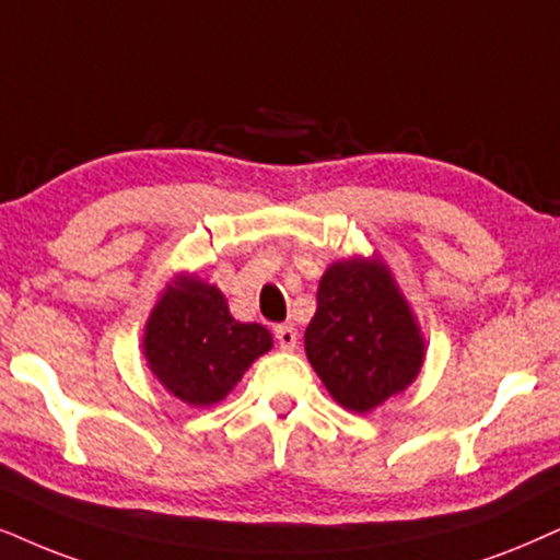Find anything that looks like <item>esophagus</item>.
I'll list each match as a JSON object with an SVG mask.
<instances>
[{
  "label": "esophagus",
  "instance_id": "esophagus-1",
  "mask_svg": "<svg viewBox=\"0 0 560 560\" xmlns=\"http://www.w3.org/2000/svg\"><path fill=\"white\" fill-rule=\"evenodd\" d=\"M273 336H276V341H279L281 349H284V351H294V346H296V330L292 328V325H276Z\"/></svg>",
  "mask_w": 560,
  "mask_h": 560
}]
</instances>
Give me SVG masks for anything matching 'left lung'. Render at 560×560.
Segmentation results:
<instances>
[{
    "label": "left lung",
    "instance_id": "1",
    "mask_svg": "<svg viewBox=\"0 0 560 560\" xmlns=\"http://www.w3.org/2000/svg\"><path fill=\"white\" fill-rule=\"evenodd\" d=\"M304 351L336 402L370 413L416 380L427 343L390 268L349 258L323 273Z\"/></svg>",
    "mask_w": 560,
    "mask_h": 560
}]
</instances>
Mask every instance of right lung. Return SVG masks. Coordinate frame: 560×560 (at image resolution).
Returning a JSON list of instances; mask_svg holds the SVG:
<instances>
[{
    "label": "right lung",
    "mask_w": 560,
    "mask_h": 560,
    "mask_svg": "<svg viewBox=\"0 0 560 560\" xmlns=\"http://www.w3.org/2000/svg\"><path fill=\"white\" fill-rule=\"evenodd\" d=\"M273 338L264 325L240 323L214 284L183 273L154 304L144 357L162 387L188 406L224 400Z\"/></svg>",
    "instance_id": "1"
}]
</instances>
